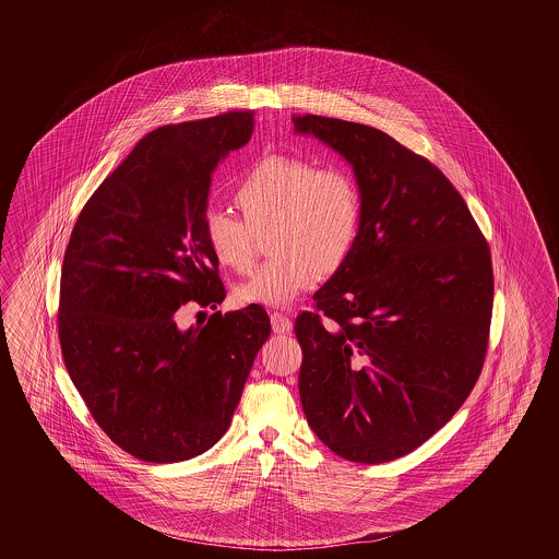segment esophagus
I'll list each match as a JSON object with an SVG mask.
<instances>
[{
  "label": "esophagus",
  "mask_w": 559,
  "mask_h": 559,
  "mask_svg": "<svg viewBox=\"0 0 559 559\" xmlns=\"http://www.w3.org/2000/svg\"><path fill=\"white\" fill-rule=\"evenodd\" d=\"M272 330L276 332V334H287L293 330V322H290V318L285 316V313H281V311H274L271 316Z\"/></svg>",
  "instance_id": "obj_1"
}]
</instances>
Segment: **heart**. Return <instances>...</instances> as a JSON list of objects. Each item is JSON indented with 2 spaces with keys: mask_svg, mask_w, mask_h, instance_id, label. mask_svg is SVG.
Segmentation results:
<instances>
[{
  "mask_svg": "<svg viewBox=\"0 0 559 559\" xmlns=\"http://www.w3.org/2000/svg\"><path fill=\"white\" fill-rule=\"evenodd\" d=\"M243 219L209 209L203 234L223 266L246 272L254 262V231L272 229L276 254L236 288L239 304L287 307L323 272L353 254L362 225L355 176L336 164L274 153L262 157L236 187Z\"/></svg>",
  "mask_w": 559,
  "mask_h": 559,
  "instance_id": "heart-1",
  "label": "heart"
}]
</instances>
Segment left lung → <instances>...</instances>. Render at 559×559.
Masks as SVG:
<instances>
[{"label":"left lung","instance_id":"8db88e82","mask_svg":"<svg viewBox=\"0 0 559 559\" xmlns=\"http://www.w3.org/2000/svg\"><path fill=\"white\" fill-rule=\"evenodd\" d=\"M346 157L362 197L353 254L297 316L305 418L356 463L404 457L449 423L488 353L490 246L432 162L367 124L293 117Z\"/></svg>","mask_w":559,"mask_h":559}]
</instances>
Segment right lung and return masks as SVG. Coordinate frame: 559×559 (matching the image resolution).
Here are the masks:
<instances>
[{
  "label": "right lung",
  "mask_w": 559,
  "mask_h": 559,
  "mask_svg": "<svg viewBox=\"0 0 559 559\" xmlns=\"http://www.w3.org/2000/svg\"><path fill=\"white\" fill-rule=\"evenodd\" d=\"M252 131V110L155 129L73 225L59 288L61 355L92 418L133 457L176 463L211 449L271 336L260 305L178 325L185 305L217 309L225 299L203 215L211 174Z\"/></svg>",
  "instance_id": "right-lung-1"
}]
</instances>
